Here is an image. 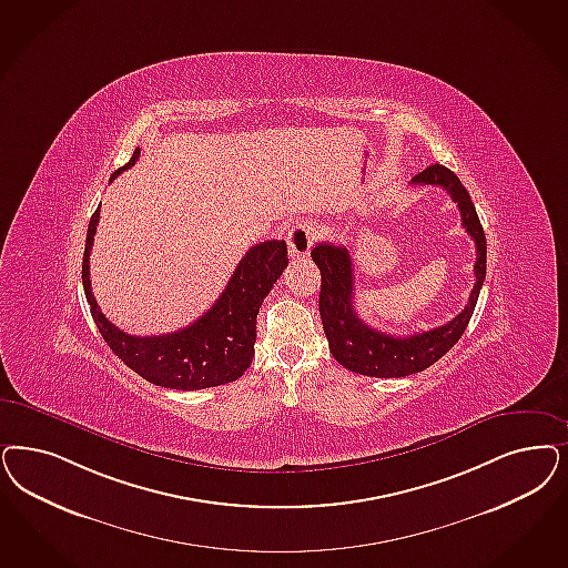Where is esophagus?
I'll use <instances>...</instances> for the list:
<instances>
[{
    "mask_svg": "<svg viewBox=\"0 0 568 568\" xmlns=\"http://www.w3.org/2000/svg\"><path fill=\"white\" fill-rule=\"evenodd\" d=\"M316 239H318V231L314 229L313 222H308V220L295 222L287 235V245H290L292 257L295 260V257L308 254Z\"/></svg>",
    "mask_w": 568,
    "mask_h": 568,
    "instance_id": "esophagus-1",
    "label": "esophagus"
}]
</instances>
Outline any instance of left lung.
Instances as JSON below:
<instances>
[{
    "mask_svg": "<svg viewBox=\"0 0 568 568\" xmlns=\"http://www.w3.org/2000/svg\"><path fill=\"white\" fill-rule=\"evenodd\" d=\"M412 184H432L445 189L462 212V226L476 243V283L466 308L453 321L430 332L413 333L407 337L377 332L354 311V266L351 252L344 245L333 243H318L311 252L314 264L321 271L318 311L333 358L342 367L369 377H405L424 372L449 353L468 327L487 274L485 231L459 178L449 168L434 163L413 178Z\"/></svg>",
    "mask_w": 568,
    "mask_h": 568,
    "instance_id": "obj_1",
    "label": "left lung"
}]
</instances>
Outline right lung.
Returning <instances> with one entry per match:
<instances>
[{
  "label": "right lung",
  "instance_id": "obj_1",
  "mask_svg": "<svg viewBox=\"0 0 568 568\" xmlns=\"http://www.w3.org/2000/svg\"><path fill=\"white\" fill-rule=\"evenodd\" d=\"M138 156L140 149L111 180L132 168ZM99 217L100 207L88 224L81 281L92 318L109 348L140 377L172 390L214 388L235 382L247 372L254 358L255 318L264 297L271 294L276 278L290 264L287 243L273 239L247 250L214 306L189 327L165 335L140 337L118 329L100 313L97 297L92 295L90 252Z\"/></svg>",
  "mask_w": 568,
  "mask_h": 568
}]
</instances>
